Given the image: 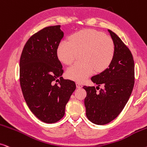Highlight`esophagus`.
Segmentation results:
<instances>
[{"mask_svg": "<svg viewBox=\"0 0 147 147\" xmlns=\"http://www.w3.org/2000/svg\"><path fill=\"white\" fill-rule=\"evenodd\" d=\"M76 87H77L78 88H81L82 87V85L80 83L77 82V83H76Z\"/></svg>", "mask_w": 147, "mask_h": 147, "instance_id": "obj_1", "label": "esophagus"}]
</instances>
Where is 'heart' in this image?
<instances>
[{"instance_id": "heart-1", "label": "heart", "mask_w": 147, "mask_h": 147, "mask_svg": "<svg viewBox=\"0 0 147 147\" xmlns=\"http://www.w3.org/2000/svg\"><path fill=\"white\" fill-rule=\"evenodd\" d=\"M114 44L110 38L102 32L86 29L76 32L69 41L62 40L57 48V55L61 61L70 65L78 53H82L81 60L67 70L66 75L76 82L84 81L94 72H101L111 63L114 55Z\"/></svg>"}]
</instances>
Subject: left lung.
Instances as JSON below:
<instances>
[{"label":"left lung","instance_id":"obj_1","mask_svg":"<svg viewBox=\"0 0 147 147\" xmlns=\"http://www.w3.org/2000/svg\"><path fill=\"white\" fill-rule=\"evenodd\" d=\"M114 44V55L108 68L91 78L92 82L103 84L96 92L94 86H84L86 91L84 105L91 122L105 125L111 122L123 109L134 84V62L130 51L117 35L108 30Z\"/></svg>","mask_w":147,"mask_h":147}]
</instances>
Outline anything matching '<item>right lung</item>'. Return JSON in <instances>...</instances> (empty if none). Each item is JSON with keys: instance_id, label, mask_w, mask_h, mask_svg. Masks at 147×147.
Listing matches in <instances>:
<instances>
[{"instance_id": "1", "label": "right lung", "mask_w": 147, "mask_h": 147, "mask_svg": "<svg viewBox=\"0 0 147 147\" xmlns=\"http://www.w3.org/2000/svg\"><path fill=\"white\" fill-rule=\"evenodd\" d=\"M63 36L61 26L43 28L30 38L20 58V80L25 100L36 117L47 123L63 117L76 88L74 81L61 77L63 70L57 48Z\"/></svg>"}]
</instances>
